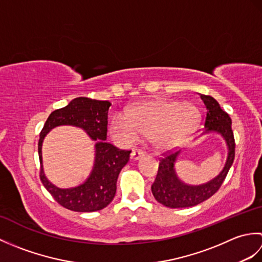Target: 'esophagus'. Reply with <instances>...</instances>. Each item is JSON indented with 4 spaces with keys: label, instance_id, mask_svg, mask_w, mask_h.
<instances>
[{
    "label": "esophagus",
    "instance_id": "1",
    "mask_svg": "<svg viewBox=\"0 0 262 262\" xmlns=\"http://www.w3.org/2000/svg\"><path fill=\"white\" fill-rule=\"evenodd\" d=\"M143 155H144V152L142 151V149L135 148V149H133V152H132V154H130V159L136 161V160H138V159H141V158L143 157Z\"/></svg>",
    "mask_w": 262,
    "mask_h": 262
}]
</instances>
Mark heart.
I'll list each match as a JSON object with an SVG mask.
<instances>
[{
	"mask_svg": "<svg viewBox=\"0 0 262 262\" xmlns=\"http://www.w3.org/2000/svg\"><path fill=\"white\" fill-rule=\"evenodd\" d=\"M199 120V110L190 102L153 98L133 105L125 116H115L110 132L125 142L136 140L141 133L157 151L165 152L188 142Z\"/></svg>",
	"mask_w": 262,
	"mask_h": 262,
	"instance_id": "b5f03b06",
	"label": "heart"
}]
</instances>
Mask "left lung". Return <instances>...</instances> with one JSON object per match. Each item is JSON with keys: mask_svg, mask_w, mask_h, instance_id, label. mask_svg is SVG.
<instances>
[{"mask_svg": "<svg viewBox=\"0 0 262 262\" xmlns=\"http://www.w3.org/2000/svg\"><path fill=\"white\" fill-rule=\"evenodd\" d=\"M200 98L206 107L205 133L216 132L223 136L229 148L226 163L221 173L213 180L204 185L189 186L178 178L174 170V163L180 151L163 153V158H160L158 174L151 189L154 198L165 207H191L207 200L221 188L234 161L235 141L229 114L220 107V103L213 97L200 94Z\"/></svg>", "mask_w": 262, "mask_h": 262, "instance_id": "obj_1", "label": "left lung"}]
</instances>
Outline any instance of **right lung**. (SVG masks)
<instances>
[{
	"instance_id": "right-lung-1",
	"label": "right lung",
	"mask_w": 262,
	"mask_h": 262,
	"mask_svg": "<svg viewBox=\"0 0 262 262\" xmlns=\"http://www.w3.org/2000/svg\"><path fill=\"white\" fill-rule=\"evenodd\" d=\"M111 103L85 97L75 98L64 108L53 111L40 132L38 154L40 161V180L56 202L74 211L100 210L113 202L117 189V179L121 169L129 161L132 151L119 149L107 143L108 110ZM71 124L84 129L94 140H97L96 160L91 176L82 185L60 189L54 186L43 173L41 146L45 136L53 127Z\"/></svg>"
}]
</instances>
